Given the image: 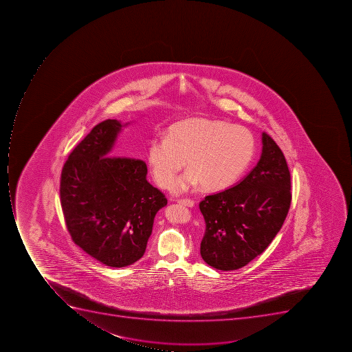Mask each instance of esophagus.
<instances>
[{"label":"esophagus","instance_id":"1","mask_svg":"<svg viewBox=\"0 0 352 352\" xmlns=\"http://www.w3.org/2000/svg\"><path fill=\"white\" fill-rule=\"evenodd\" d=\"M178 204L180 205L187 206V207H194L195 201L194 200L188 199V198H185V199H178Z\"/></svg>","mask_w":352,"mask_h":352}]
</instances>
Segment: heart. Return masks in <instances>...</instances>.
I'll return each mask as SVG.
<instances>
[{
	"label": "heart",
	"mask_w": 352,
	"mask_h": 352,
	"mask_svg": "<svg viewBox=\"0 0 352 352\" xmlns=\"http://www.w3.org/2000/svg\"><path fill=\"white\" fill-rule=\"evenodd\" d=\"M255 139L247 128L222 120L191 118L175 123L166 138H154L147 148L153 178L163 188L172 185L184 165L189 170L173 186L176 194L201 184L222 190L238 179L252 161Z\"/></svg>",
	"instance_id": "b5f03b06"
}]
</instances>
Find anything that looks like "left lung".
I'll list each match as a JSON object with an SVG mask.
<instances>
[{"instance_id": "left-lung-1", "label": "left lung", "mask_w": 352, "mask_h": 352, "mask_svg": "<svg viewBox=\"0 0 352 352\" xmlns=\"http://www.w3.org/2000/svg\"><path fill=\"white\" fill-rule=\"evenodd\" d=\"M256 166L236 185L206 196L200 254L221 271L241 269L263 253L285 221L291 206V174L285 156L269 134L262 133Z\"/></svg>"}]
</instances>
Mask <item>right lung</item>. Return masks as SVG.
<instances>
[{"instance_id": "1", "label": "right lung", "mask_w": 352, "mask_h": 352, "mask_svg": "<svg viewBox=\"0 0 352 352\" xmlns=\"http://www.w3.org/2000/svg\"><path fill=\"white\" fill-rule=\"evenodd\" d=\"M118 120H105L70 153L60 176V202L72 241L111 267L135 263L144 254L157 211L167 205L146 180L139 158L110 156Z\"/></svg>"}]
</instances>
